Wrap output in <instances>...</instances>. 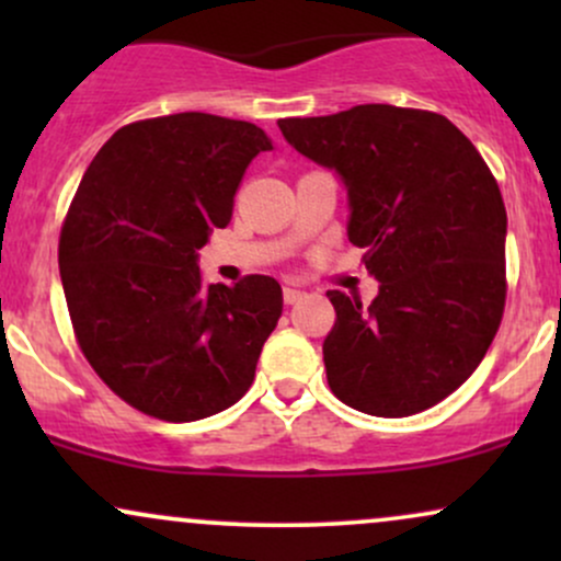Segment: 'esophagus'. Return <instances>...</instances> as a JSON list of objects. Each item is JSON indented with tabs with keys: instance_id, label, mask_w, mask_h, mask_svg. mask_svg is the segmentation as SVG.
Masks as SVG:
<instances>
[{
	"instance_id": "1",
	"label": "esophagus",
	"mask_w": 561,
	"mask_h": 561,
	"mask_svg": "<svg viewBox=\"0 0 561 561\" xmlns=\"http://www.w3.org/2000/svg\"><path fill=\"white\" fill-rule=\"evenodd\" d=\"M282 295H285V302L287 306H293V302H298V300H302V289H298V287H293V285H285V289H282Z\"/></svg>"
}]
</instances>
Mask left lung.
I'll return each mask as SVG.
<instances>
[{
  "label": "left lung",
  "instance_id": "left-lung-1",
  "mask_svg": "<svg viewBox=\"0 0 561 561\" xmlns=\"http://www.w3.org/2000/svg\"><path fill=\"white\" fill-rule=\"evenodd\" d=\"M295 150L343 176L347 240L379 282L369 308L330 289L327 382L371 416H411L478 369L506 306V208L488 163L446 115L356 105L279 118Z\"/></svg>",
  "mask_w": 561,
  "mask_h": 561
}]
</instances>
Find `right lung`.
Segmentation results:
<instances>
[{
  "mask_svg": "<svg viewBox=\"0 0 561 561\" xmlns=\"http://www.w3.org/2000/svg\"><path fill=\"white\" fill-rule=\"evenodd\" d=\"M272 141L208 113L134 121L83 173L57 261L76 343L121 401L195 422L253 385L282 317L272 276L205 285L197 250L231 221L244 169Z\"/></svg>",
  "mask_w": 561,
  "mask_h": 561,
  "instance_id": "add662e5",
  "label": "right lung"
}]
</instances>
